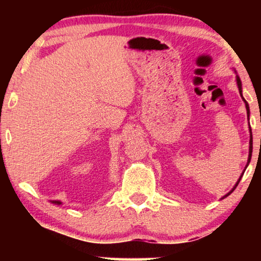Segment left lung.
<instances>
[{
	"label": "left lung",
	"mask_w": 261,
	"mask_h": 261,
	"mask_svg": "<svg viewBox=\"0 0 261 261\" xmlns=\"http://www.w3.org/2000/svg\"><path fill=\"white\" fill-rule=\"evenodd\" d=\"M237 83H238V88H239V91H240V95H241V97H242V90H241V81H240V78L239 77H237ZM242 99H244L245 101V105H246V110H247V116L249 117V107H248V103L246 102V99L242 97ZM249 132H251V139H249V155H248V164H249V162H251V156H252V148H253V139H252V129H251V126H249ZM247 164V165H248ZM240 179H241V177L239 178V180H238V183H237V185H235L234 187V189L238 187V184H239V181H240ZM234 189L231 191H234ZM231 191L229 192V194H231ZM228 194V195H229ZM227 195V196H228Z\"/></svg>",
	"instance_id": "obj_1"
}]
</instances>
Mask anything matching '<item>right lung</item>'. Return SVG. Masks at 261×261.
Wrapping results in <instances>:
<instances>
[{
	"label": "right lung",
	"instance_id": "add662e5",
	"mask_svg": "<svg viewBox=\"0 0 261 261\" xmlns=\"http://www.w3.org/2000/svg\"><path fill=\"white\" fill-rule=\"evenodd\" d=\"M52 203H55V204H60V202H59V201H53Z\"/></svg>",
	"mask_w": 261,
	"mask_h": 261
}]
</instances>
